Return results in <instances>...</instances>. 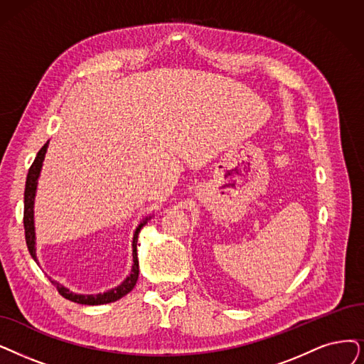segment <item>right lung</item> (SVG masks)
<instances>
[{
	"label": "right lung",
	"instance_id": "1",
	"mask_svg": "<svg viewBox=\"0 0 364 364\" xmlns=\"http://www.w3.org/2000/svg\"><path fill=\"white\" fill-rule=\"evenodd\" d=\"M49 146V141L45 143L36 159L33 166L28 170V176H26V183H25V194H23V227H25V240H26V246L28 251H30L31 257L37 261V255H36V227H34V200H36V191H37V183H38V176L41 171V166H43V159H45L46 151ZM151 220L149 218H144V220L137 225L136 231H134V237H133V267H132V273L127 276V279L106 293H100V294H76L70 291L68 288H65L64 285H61L60 282L52 281L50 282L56 287L58 293H60L63 297L75 301V303H80V304H91V306H95V304H106V303H112L119 300L121 297L127 296L132 289L134 288L137 278H139V259H137V239H139V232L143 228V225H146V223ZM38 264V263H37Z\"/></svg>",
	"mask_w": 364,
	"mask_h": 364
}]
</instances>
